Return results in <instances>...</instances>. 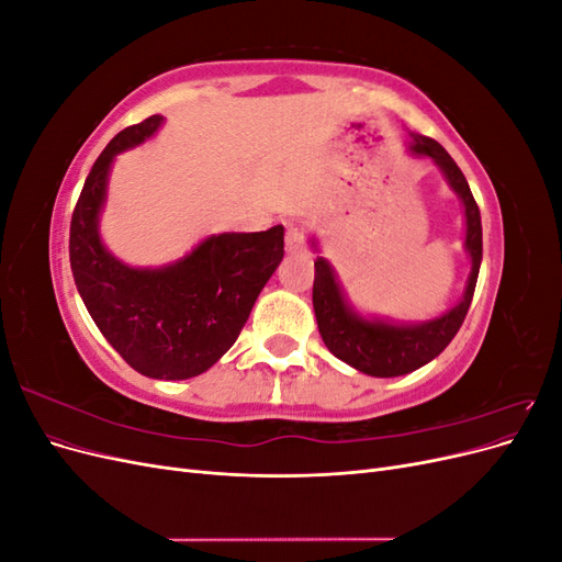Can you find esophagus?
<instances>
[{
    "label": "esophagus",
    "instance_id": "obj_1",
    "mask_svg": "<svg viewBox=\"0 0 562 562\" xmlns=\"http://www.w3.org/2000/svg\"><path fill=\"white\" fill-rule=\"evenodd\" d=\"M302 244H304L302 229L297 225H288V229H285V250L295 252V250L302 248Z\"/></svg>",
    "mask_w": 562,
    "mask_h": 562
}]
</instances>
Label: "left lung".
<instances>
[{"mask_svg": "<svg viewBox=\"0 0 562 562\" xmlns=\"http://www.w3.org/2000/svg\"><path fill=\"white\" fill-rule=\"evenodd\" d=\"M413 151L419 157H431L440 171L446 173L452 190L464 203L467 215V250L471 255V277L467 283V293L462 302L448 314L434 321L419 323V326H391L384 321H366L356 316L347 304L330 265L318 258L314 260V314L318 323V333L326 347L339 361L366 372L372 378H398L407 375L422 366L434 361L443 351L457 330L462 328L467 312L471 307L475 281L483 260V227L481 211L475 203L464 173L448 151L427 135H413Z\"/></svg>", "mask_w": 562, "mask_h": 562, "instance_id": "8db88e82", "label": "left lung"}]
</instances>
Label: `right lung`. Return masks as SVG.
<instances>
[{
    "instance_id": "add662e5",
    "label": "right lung",
    "mask_w": 562,
    "mask_h": 562,
    "mask_svg": "<svg viewBox=\"0 0 562 562\" xmlns=\"http://www.w3.org/2000/svg\"><path fill=\"white\" fill-rule=\"evenodd\" d=\"M159 124L161 116L151 114L116 133L100 151L72 213L70 265L98 330L133 370L155 380H187L209 370L236 342L283 260V227L211 236L161 269H133L112 258L98 236L110 164Z\"/></svg>"
}]
</instances>
